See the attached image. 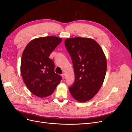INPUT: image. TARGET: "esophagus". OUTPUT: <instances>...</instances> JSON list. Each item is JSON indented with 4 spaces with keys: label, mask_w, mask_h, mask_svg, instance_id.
I'll use <instances>...</instances> for the list:
<instances>
[{
    "label": "esophagus",
    "mask_w": 132,
    "mask_h": 132,
    "mask_svg": "<svg viewBox=\"0 0 132 132\" xmlns=\"http://www.w3.org/2000/svg\"><path fill=\"white\" fill-rule=\"evenodd\" d=\"M65 74L64 73H63V74H62V78H63V79H65Z\"/></svg>",
    "instance_id": "esophagus-1"
}]
</instances>
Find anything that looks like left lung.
Masks as SVG:
<instances>
[{
	"instance_id": "left-lung-1",
	"label": "left lung",
	"mask_w": 132,
	"mask_h": 132,
	"mask_svg": "<svg viewBox=\"0 0 132 132\" xmlns=\"http://www.w3.org/2000/svg\"><path fill=\"white\" fill-rule=\"evenodd\" d=\"M64 43L75 74L74 82L69 87L70 93L79 102L89 101L97 93L104 81L107 70L105 54L91 38H67Z\"/></svg>"
}]
</instances>
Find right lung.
I'll return each mask as SVG.
<instances>
[{"instance_id":"obj_1","label":"right lung","mask_w":132,"mask_h":132,"mask_svg":"<svg viewBox=\"0 0 132 132\" xmlns=\"http://www.w3.org/2000/svg\"><path fill=\"white\" fill-rule=\"evenodd\" d=\"M62 41L55 36L32 40L23 51L21 73L28 89L35 95L45 97L52 94L62 80L54 72V63L50 55Z\"/></svg>"}]
</instances>
